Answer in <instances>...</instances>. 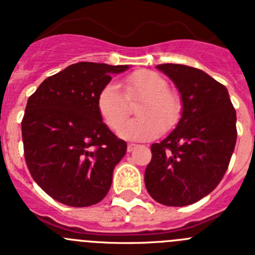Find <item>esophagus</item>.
Here are the masks:
<instances>
[{
	"label": "esophagus",
	"mask_w": 255,
	"mask_h": 255,
	"mask_svg": "<svg viewBox=\"0 0 255 255\" xmlns=\"http://www.w3.org/2000/svg\"><path fill=\"white\" fill-rule=\"evenodd\" d=\"M135 147H136V144L129 143L128 144V152H132V150L135 149Z\"/></svg>",
	"instance_id": "34e87169"
}]
</instances>
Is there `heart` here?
Here are the masks:
<instances>
[{
    "instance_id": "b5f03b06",
    "label": "heart",
    "mask_w": 255,
    "mask_h": 255,
    "mask_svg": "<svg viewBox=\"0 0 255 255\" xmlns=\"http://www.w3.org/2000/svg\"><path fill=\"white\" fill-rule=\"evenodd\" d=\"M168 83L150 70H139L125 79V96L119 85L108 83L97 97V110L106 125L117 130L129 113L128 102L142 100L137 109L139 117L124 124L119 135L128 140H150L162 130L176 125L181 114V102L175 92L167 89Z\"/></svg>"
}]
</instances>
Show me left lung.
Here are the masks:
<instances>
[{"instance_id":"left-lung-1","label":"left lung","mask_w":255,"mask_h":255,"mask_svg":"<svg viewBox=\"0 0 255 255\" xmlns=\"http://www.w3.org/2000/svg\"><path fill=\"white\" fill-rule=\"evenodd\" d=\"M181 94L182 112L167 138L152 144L144 182L168 207L193 204L216 189L235 149L236 112L226 87L186 65L162 64Z\"/></svg>"}]
</instances>
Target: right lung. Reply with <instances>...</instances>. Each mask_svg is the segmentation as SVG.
Here are the masks:
<instances>
[{
	"label": "right lung",
	"mask_w": 255,
	"mask_h": 255,
	"mask_svg": "<svg viewBox=\"0 0 255 255\" xmlns=\"http://www.w3.org/2000/svg\"><path fill=\"white\" fill-rule=\"evenodd\" d=\"M128 69L78 62L47 78L29 97L21 121L26 166L60 203L93 206L111 188L114 168L128 145L103 124L97 97L112 74Z\"/></svg>",
	"instance_id": "obj_1"
}]
</instances>
